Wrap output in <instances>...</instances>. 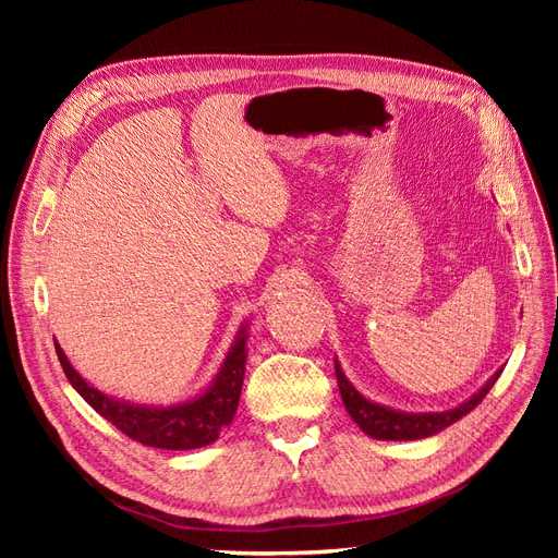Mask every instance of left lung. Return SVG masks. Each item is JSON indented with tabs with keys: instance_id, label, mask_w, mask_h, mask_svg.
Returning <instances> with one entry per match:
<instances>
[{
	"instance_id": "1",
	"label": "left lung",
	"mask_w": 558,
	"mask_h": 558,
	"mask_svg": "<svg viewBox=\"0 0 558 558\" xmlns=\"http://www.w3.org/2000/svg\"><path fill=\"white\" fill-rule=\"evenodd\" d=\"M500 373L502 369H498V373L488 379L475 396L461 402L459 408L447 410V412L412 414V412H398L391 408H384L379 402H369L367 398H363L356 388H353V384L344 377L340 363L335 359V377H337V386H340V393L349 416L356 421L363 433L375 437V440H396V442L421 440V437H430L435 433L449 428L451 424H456V421L463 418L465 414H470L477 408V404L484 400V396L492 391V386L496 384Z\"/></svg>"
}]
</instances>
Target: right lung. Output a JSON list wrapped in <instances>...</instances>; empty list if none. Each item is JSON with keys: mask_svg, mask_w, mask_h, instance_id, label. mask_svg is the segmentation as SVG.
Returning <instances> with one entry per match:
<instances>
[{"mask_svg": "<svg viewBox=\"0 0 558 558\" xmlns=\"http://www.w3.org/2000/svg\"><path fill=\"white\" fill-rule=\"evenodd\" d=\"M56 351L66 379L76 388L78 396L132 440L172 451L199 449L216 442L218 433L230 426L234 412H238L246 369V326L238 330V337H234L228 356L207 391L193 400L170 404V408L132 404L97 391L66 361L58 342Z\"/></svg>", "mask_w": 558, "mask_h": 558, "instance_id": "1", "label": "right lung"}]
</instances>
